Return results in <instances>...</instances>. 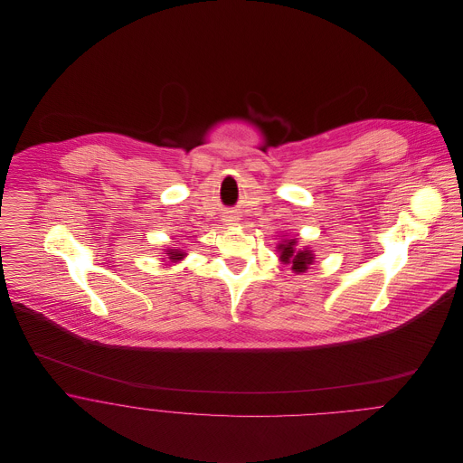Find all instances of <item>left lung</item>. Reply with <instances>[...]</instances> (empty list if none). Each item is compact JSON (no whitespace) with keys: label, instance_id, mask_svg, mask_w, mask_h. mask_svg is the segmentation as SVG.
Listing matches in <instances>:
<instances>
[{"label":"left lung","instance_id":"obj_1","mask_svg":"<svg viewBox=\"0 0 463 463\" xmlns=\"http://www.w3.org/2000/svg\"><path fill=\"white\" fill-rule=\"evenodd\" d=\"M296 244H298L296 239L283 241L278 246V251H279V260L283 264L290 265V269L296 274H299V272H305L310 265L314 264V253L308 248L298 250Z\"/></svg>","mask_w":463,"mask_h":463}]
</instances>
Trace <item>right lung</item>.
I'll return each mask as SVG.
<instances>
[{
	"label": "right lung",
	"instance_id": "1",
	"mask_svg": "<svg viewBox=\"0 0 463 463\" xmlns=\"http://www.w3.org/2000/svg\"><path fill=\"white\" fill-rule=\"evenodd\" d=\"M164 255H167L165 262H180L187 253L184 250H167Z\"/></svg>",
	"mask_w": 463,
	"mask_h": 463
}]
</instances>
